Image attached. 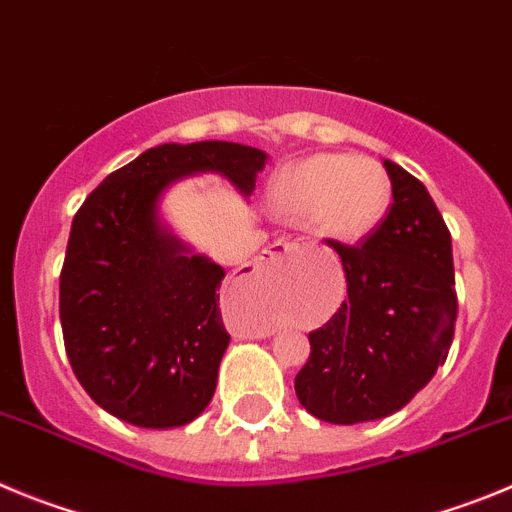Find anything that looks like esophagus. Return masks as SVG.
Wrapping results in <instances>:
<instances>
[{"label": "esophagus", "mask_w": 512, "mask_h": 512, "mask_svg": "<svg viewBox=\"0 0 512 512\" xmlns=\"http://www.w3.org/2000/svg\"><path fill=\"white\" fill-rule=\"evenodd\" d=\"M293 250H298L296 242H288V239H278V242H273V245H270V250H267V257H270V260H278V257L290 255Z\"/></svg>", "instance_id": "1"}]
</instances>
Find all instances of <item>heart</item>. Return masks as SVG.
Here are the masks:
<instances>
[{
	"instance_id": "heart-1",
	"label": "heart",
	"mask_w": 512,
	"mask_h": 512,
	"mask_svg": "<svg viewBox=\"0 0 512 512\" xmlns=\"http://www.w3.org/2000/svg\"><path fill=\"white\" fill-rule=\"evenodd\" d=\"M393 186L377 160L321 153L290 165L270 191L280 214L311 222L324 239L357 245L382 224Z\"/></svg>"
}]
</instances>
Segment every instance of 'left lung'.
I'll return each mask as SVG.
<instances>
[{
	"label": "left lung",
	"instance_id": "obj_1",
	"mask_svg": "<svg viewBox=\"0 0 512 512\" xmlns=\"http://www.w3.org/2000/svg\"><path fill=\"white\" fill-rule=\"evenodd\" d=\"M393 204L362 245L331 242L347 301L308 334L296 375L301 405L319 421H377L400 411L444 365L457 324L451 234L426 186L382 160Z\"/></svg>",
	"mask_w": 512,
	"mask_h": 512
}]
</instances>
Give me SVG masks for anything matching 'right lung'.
Masks as SVG:
<instances>
[{
  "mask_svg": "<svg viewBox=\"0 0 512 512\" xmlns=\"http://www.w3.org/2000/svg\"><path fill=\"white\" fill-rule=\"evenodd\" d=\"M267 155L237 142L150 147L109 173L76 211L61 270L68 362L96 405L132 426L201 416L229 347L224 270L160 224L170 183L216 170L250 196Z\"/></svg>",
  "mask_w": 512,
  "mask_h": 512,
  "instance_id": "add662e5",
  "label": "right lung"
}]
</instances>
